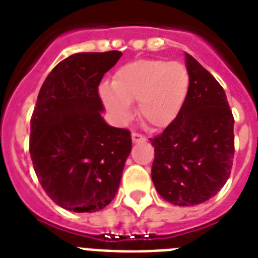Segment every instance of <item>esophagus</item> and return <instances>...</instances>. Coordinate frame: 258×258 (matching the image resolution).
Returning a JSON list of instances; mask_svg holds the SVG:
<instances>
[{
  "label": "esophagus",
  "instance_id": "1",
  "mask_svg": "<svg viewBox=\"0 0 258 258\" xmlns=\"http://www.w3.org/2000/svg\"><path fill=\"white\" fill-rule=\"evenodd\" d=\"M131 138H133L134 143H143V142L147 141V139H146L143 135H141V134H137V133H134L133 135H131Z\"/></svg>",
  "mask_w": 258,
  "mask_h": 258
}]
</instances>
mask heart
<instances>
[{"mask_svg":"<svg viewBox=\"0 0 258 258\" xmlns=\"http://www.w3.org/2000/svg\"><path fill=\"white\" fill-rule=\"evenodd\" d=\"M191 88L187 67L163 58H141L117 68L112 83L99 87V96L117 123L133 116L138 101L142 120L153 128H166L179 116Z\"/></svg>","mask_w":258,"mask_h":258,"instance_id":"obj_1","label":"heart"}]
</instances>
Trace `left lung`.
Wrapping results in <instances>:
<instances>
[{
    "instance_id": "1",
    "label": "left lung",
    "mask_w": 258,
    "mask_h": 258,
    "mask_svg": "<svg viewBox=\"0 0 258 258\" xmlns=\"http://www.w3.org/2000/svg\"><path fill=\"white\" fill-rule=\"evenodd\" d=\"M191 88L182 112L151 141V178L159 196L178 206L210 200L226 183L234 157V119L224 88L184 53Z\"/></svg>"
}]
</instances>
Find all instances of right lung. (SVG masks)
I'll return each mask as SVG.
<instances>
[{
  "mask_svg": "<svg viewBox=\"0 0 258 258\" xmlns=\"http://www.w3.org/2000/svg\"><path fill=\"white\" fill-rule=\"evenodd\" d=\"M119 50L83 52L46 76L30 119L29 151L42 188L60 208L93 213L115 198L131 133L109 125L97 87Z\"/></svg>",
  "mask_w": 258,
  "mask_h": 258,
  "instance_id": "add662e5",
  "label": "right lung"
}]
</instances>
